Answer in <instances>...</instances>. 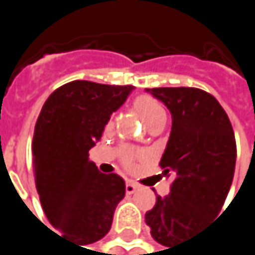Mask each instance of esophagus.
Masks as SVG:
<instances>
[{
  "mask_svg": "<svg viewBox=\"0 0 255 255\" xmlns=\"http://www.w3.org/2000/svg\"><path fill=\"white\" fill-rule=\"evenodd\" d=\"M137 189H138V186H137L135 183H132V181H127V183H126V192L129 193V195H131V193H134Z\"/></svg>",
  "mask_w": 255,
  "mask_h": 255,
  "instance_id": "esophagus-1",
  "label": "esophagus"
}]
</instances>
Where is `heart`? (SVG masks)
Masks as SVG:
<instances>
[{
    "label": "heart",
    "instance_id": "heart-1",
    "mask_svg": "<svg viewBox=\"0 0 255 255\" xmlns=\"http://www.w3.org/2000/svg\"><path fill=\"white\" fill-rule=\"evenodd\" d=\"M132 108L135 109V112L143 118V121L149 127L153 126L158 121L167 120V111H165L164 105L158 99H155V97H152L149 94L137 96L132 100ZM112 128H114V120H109L106 123V126H105V129L111 131ZM120 159H121V164L127 170H132L135 167V164L143 159V155H140L138 152H135L132 149H123L121 155H120Z\"/></svg>",
    "mask_w": 255,
    "mask_h": 255
}]
</instances>
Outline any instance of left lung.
Listing matches in <instances>:
<instances>
[{"label":"left lung","instance_id":"1","mask_svg":"<svg viewBox=\"0 0 255 255\" xmlns=\"http://www.w3.org/2000/svg\"><path fill=\"white\" fill-rule=\"evenodd\" d=\"M147 91L171 112V134L159 165L173 181L168 195H156L146 225L158 244L173 247L192 239L222 211L235 174L236 140L228 114L210 93L193 87Z\"/></svg>","mask_w":255,"mask_h":255}]
</instances>
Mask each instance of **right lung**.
Masks as SVG:
<instances>
[{"instance_id":"add662e5","label":"right lung","mask_w":255,"mask_h":255,"mask_svg":"<svg viewBox=\"0 0 255 255\" xmlns=\"http://www.w3.org/2000/svg\"><path fill=\"white\" fill-rule=\"evenodd\" d=\"M131 88L72 81L50 94L36 120L32 167L39 201L50 223L78 245L93 244L111 230L126 195L124 180L100 173L88 161V150Z\"/></svg>"}]
</instances>
